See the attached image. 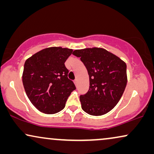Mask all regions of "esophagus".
<instances>
[{"mask_svg":"<svg viewBox=\"0 0 154 154\" xmlns=\"http://www.w3.org/2000/svg\"><path fill=\"white\" fill-rule=\"evenodd\" d=\"M73 83H74V84H75V85H77V83H78V81H77V80H76V79H75V80H74V81H73Z\"/></svg>","mask_w":154,"mask_h":154,"instance_id":"1","label":"esophagus"}]
</instances>
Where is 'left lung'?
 Returning a JSON list of instances; mask_svg holds the SVG:
<instances>
[{"label":"left lung","mask_w":154,"mask_h":154,"mask_svg":"<svg viewBox=\"0 0 154 154\" xmlns=\"http://www.w3.org/2000/svg\"><path fill=\"white\" fill-rule=\"evenodd\" d=\"M88 70L90 87L80 96L82 109L92 116L106 114L119 102L127 85V66L119 57L100 48L75 50Z\"/></svg>","instance_id":"1"}]
</instances>
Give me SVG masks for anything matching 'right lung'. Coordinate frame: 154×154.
<instances>
[{"mask_svg": "<svg viewBox=\"0 0 154 154\" xmlns=\"http://www.w3.org/2000/svg\"><path fill=\"white\" fill-rule=\"evenodd\" d=\"M73 50L51 47L36 52L24 63L22 82L26 95L41 112L54 114L64 108L67 99L75 90L68 79L64 62Z\"/></svg>", "mask_w": 154, "mask_h": 154, "instance_id": "obj_1", "label": "right lung"}]
</instances>
